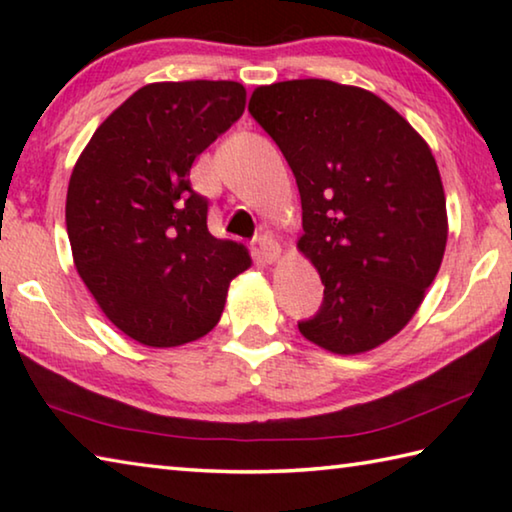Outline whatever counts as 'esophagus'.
Instances as JSON below:
<instances>
[{
    "label": "esophagus",
    "instance_id": "esophagus-1",
    "mask_svg": "<svg viewBox=\"0 0 512 512\" xmlns=\"http://www.w3.org/2000/svg\"><path fill=\"white\" fill-rule=\"evenodd\" d=\"M257 253H259V257L264 259L266 264H275L277 259H280V255H282V248H280V244H277V241L271 235H262V237L257 239Z\"/></svg>",
    "mask_w": 512,
    "mask_h": 512
}]
</instances>
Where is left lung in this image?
<instances>
[{"mask_svg":"<svg viewBox=\"0 0 512 512\" xmlns=\"http://www.w3.org/2000/svg\"><path fill=\"white\" fill-rule=\"evenodd\" d=\"M248 110L296 176L298 250L325 284L300 334L334 354L393 339L422 305L447 246L429 144L377 94L325 79L259 85Z\"/></svg>","mask_w":512,"mask_h":512,"instance_id":"8db88e82","label":"left lung"}]
</instances>
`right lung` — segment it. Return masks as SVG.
<instances>
[{
	"label": "right lung",
	"mask_w": 512,
	"mask_h": 512,
	"mask_svg": "<svg viewBox=\"0 0 512 512\" xmlns=\"http://www.w3.org/2000/svg\"><path fill=\"white\" fill-rule=\"evenodd\" d=\"M235 81H164L131 94L74 164L65 223L74 266L110 323L149 348H176L219 323L244 244L207 230L194 160L244 115Z\"/></svg>",
	"instance_id": "add662e5"
}]
</instances>
